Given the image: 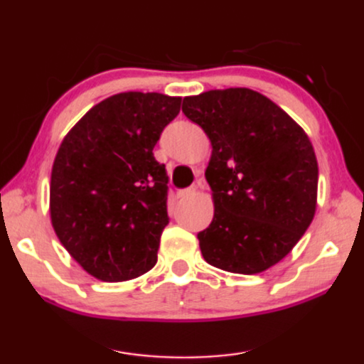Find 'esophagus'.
Segmentation results:
<instances>
[{"mask_svg": "<svg viewBox=\"0 0 364 364\" xmlns=\"http://www.w3.org/2000/svg\"><path fill=\"white\" fill-rule=\"evenodd\" d=\"M194 194H196V186H191V188L178 191V198H189V196H194Z\"/></svg>", "mask_w": 364, "mask_h": 364, "instance_id": "34e87169", "label": "esophagus"}]
</instances>
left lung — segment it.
Instances as JSON below:
<instances>
[{
    "label": "left lung",
    "instance_id": "8db88e82",
    "mask_svg": "<svg viewBox=\"0 0 364 364\" xmlns=\"http://www.w3.org/2000/svg\"><path fill=\"white\" fill-rule=\"evenodd\" d=\"M183 114L211 141L214 218L198 234L208 264L252 275L280 262L314 221L318 163L304 129L259 92L184 97Z\"/></svg>",
    "mask_w": 364,
    "mask_h": 364
}]
</instances>
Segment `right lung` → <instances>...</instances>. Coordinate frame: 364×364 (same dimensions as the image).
<instances>
[{
  "instance_id": "1",
  "label": "right lung",
  "mask_w": 364,
  "mask_h": 364,
  "mask_svg": "<svg viewBox=\"0 0 364 364\" xmlns=\"http://www.w3.org/2000/svg\"><path fill=\"white\" fill-rule=\"evenodd\" d=\"M181 97L124 92L87 112L60 143L50 173V223L80 267L104 282L156 264L170 221L168 176L153 148Z\"/></svg>"
}]
</instances>
